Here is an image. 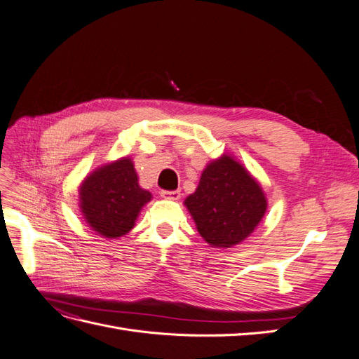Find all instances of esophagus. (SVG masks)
<instances>
[{"mask_svg":"<svg viewBox=\"0 0 359 359\" xmlns=\"http://www.w3.org/2000/svg\"><path fill=\"white\" fill-rule=\"evenodd\" d=\"M160 196L163 199H168V201H178V199H181V191L180 190H173V191L161 190L160 191Z\"/></svg>","mask_w":359,"mask_h":359,"instance_id":"esophagus-1","label":"esophagus"}]
</instances>
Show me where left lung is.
Masks as SVG:
<instances>
[{"label":"left lung","instance_id":"1","mask_svg":"<svg viewBox=\"0 0 359 359\" xmlns=\"http://www.w3.org/2000/svg\"><path fill=\"white\" fill-rule=\"evenodd\" d=\"M184 205L206 243L231 248L255 232L266 212L268 199L243 163L224 153L206 163L198 189Z\"/></svg>","mask_w":359,"mask_h":359}]
</instances>
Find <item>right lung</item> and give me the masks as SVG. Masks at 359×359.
I'll list each match as a JSON object with an SVG mask.
<instances>
[{"mask_svg": "<svg viewBox=\"0 0 359 359\" xmlns=\"http://www.w3.org/2000/svg\"><path fill=\"white\" fill-rule=\"evenodd\" d=\"M153 194L139 186L135 163L121 157L94 169L79 186V210L97 235L118 240L135 227Z\"/></svg>", "mask_w": 359, "mask_h": 359, "instance_id": "obj_1", "label": "right lung"}]
</instances>
